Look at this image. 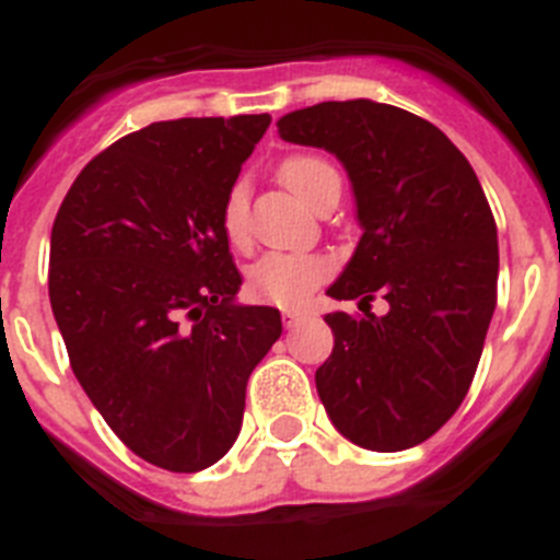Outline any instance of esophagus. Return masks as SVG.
Wrapping results in <instances>:
<instances>
[{
	"instance_id": "34e87169",
	"label": "esophagus",
	"mask_w": 560,
	"mask_h": 560,
	"mask_svg": "<svg viewBox=\"0 0 560 560\" xmlns=\"http://www.w3.org/2000/svg\"><path fill=\"white\" fill-rule=\"evenodd\" d=\"M303 311H296V308H283V323L285 328H294L296 323H303Z\"/></svg>"
}]
</instances>
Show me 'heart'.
Segmentation results:
<instances>
[{
    "mask_svg": "<svg viewBox=\"0 0 560 560\" xmlns=\"http://www.w3.org/2000/svg\"><path fill=\"white\" fill-rule=\"evenodd\" d=\"M277 176L305 205L316 207L325 185L339 179L328 160L316 153H294L277 167ZM221 232L232 249H246L252 241L249 199L244 185H232L221 201ZM330 275V260L323 255H300V252H269L257 257L246 271V291L260 303L300 305Z\"/></svg>",
    "mask_w": 560,
    "mask_h": 560,
    "instance_id": "obj_1",
    "label": "heart"
}]
</instances>
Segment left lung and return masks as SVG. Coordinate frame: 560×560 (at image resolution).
<instances>
[{
	"label": "left lung",
	"mask_w": 560,
	"mask_h": 560,
	"mask_svg": "<svg viewBox=\"0 0 560 560\" xmlns=\"http://www.w3.org/2000/svg\"><path fill=\"white\" fill-rule=\"evenodd\" d=\"M296 145L336 153L364 226L328 289L361 314L325 316L334 353L316 393L334 427L370 452L432 438L468 395L497 308V221L477 173L429 120L373 101L316 103L277 122ZM375 293L384 317L369 314Z\"/></svg>",
	"instance_id": "1"
}]
</instances>
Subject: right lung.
Masks as SVG:
<instances>
[{
    "mask_svg": "<svg viewBox=\"0 0 560 560\" xmlns=\"http://www.w3.org/2000/svg\"><path fill=\"white\" fill-rule=\"evenodd\" d=\"M269 114L151 122L101 151L58 207L49 303L72 373L112 432L176 474L219 463L246 381L283 334L280 311L235 305L221 232Z\"/></svg>",
    "mask_w": 560,
    "mask_h": 560,
    "instance_id": "obj_1",
    "label": "right lung"
}]
</instances>
